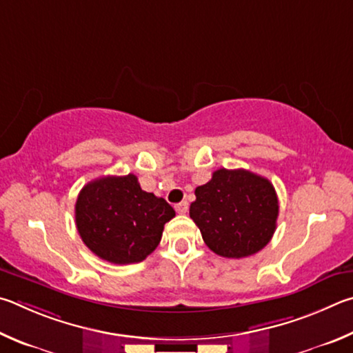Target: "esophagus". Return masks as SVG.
Returning a JSON list of instances; mask_svg holds the SVG:
<instances>
[{"mask_svg":"<svg viewBox=\"0 0 353 353\" xmlns=\"http://www.w3.org/2000/svg\"><path fill=\"white\" fill-rule=\"evenodd\" d=\"M188 209H189V203L188 201H181V203H178V205H175V211L178 214H186Z\"/></svg>","mask_w":353,"mask_h":353,"instance_id":"34e87169","label":"esophagus"}]
</instances>
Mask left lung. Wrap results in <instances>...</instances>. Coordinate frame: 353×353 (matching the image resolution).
Wrapping results in <instances>:
<instances>
[{
	"label": "left lung",
	"instance_id": "left-lung-1",
	"mask_svg": "<svg viewBox=\"0 0 353 353\" xmlns=\"http://www.w3.org/2000/svg\"><path fill=\"white\" fill-rule=\"evenodd\" d=\"M195 196L189 215L215 254L242 259L270 243L279 201L267 178L245 169H219L195 189Z\"/></svg>",
	"mask_w": 353,
	"mask_h": 353
}]
</instances>
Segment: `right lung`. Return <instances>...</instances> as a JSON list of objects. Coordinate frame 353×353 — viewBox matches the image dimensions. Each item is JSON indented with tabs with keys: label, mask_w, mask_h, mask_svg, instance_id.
<instances>
[{
	"label": "right lung",
	"mask_w": 353,
	"mask_h": 353,
	"mask_svg": "<svg viewBox=\"0 0 353 353\" xmlns=\"http://www.w3.org/2000/svg\"><path fill=\"white\" fill-rule=\"evenodd\" d=\"M175 211L164 199L142 190L133 173L85 184L76 201V226L83 243L103 261L138 263L161 242Z\"/></svg>",
	"instance_id": "1"
}]
</instances>
